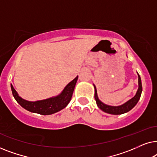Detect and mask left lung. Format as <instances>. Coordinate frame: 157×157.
<instances>
[{
  "label": "left lung",
  "instance_id": "left-lung-1",
  "mask_svg": "<svg viewBox=\"0 0 157 157\" xmlns=\"http://www.w3.org/2000/svg\"><path fill=\"white\" fill-rule=\"evenodd\" d=\"M138 74V83H139V88L138 90H137L136 94L134 97L131 98L127 101L124 103V104L119 105V106H110V105H107L104 103H103L101 101L99 100V98L98 97L97 94V90H96V86L94 84V89H95V94H94V98H95L96 104L98 108H99L101 110L104 111L105 113H109V114H113V115H120L123 114V113H125L128 111L134 108V107L136 106L137 103H138L139 100L140 99L141 92H142V85H141V80L140 78V76Z\"/></svg>",
  "mask_w": 157,
  "mask_h": 157
}]
</instances>
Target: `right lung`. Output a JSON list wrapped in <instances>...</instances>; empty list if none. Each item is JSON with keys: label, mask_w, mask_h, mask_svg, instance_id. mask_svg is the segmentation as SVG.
Segmentation results:
<instances>
[{"label": "right lung", "mask_w": 157, "mask_h": 157, "mask_svg": "<svg viewBox=\"0 0 157 157\" xmlns=\"http://www.w3.org/2000/svg\"><path fill=\"white\" fill-rule=\"evenodd\" d=\"M77 80L78 76L68 83L59 95L36 101H29L23 99L18 95L12 84H10V87L15 99L23 109L31 112L39 113L41 115H51L62 110L68 104L72 98Z\"/></svg>", "instance_id": "add662e5"}]
</instances>
